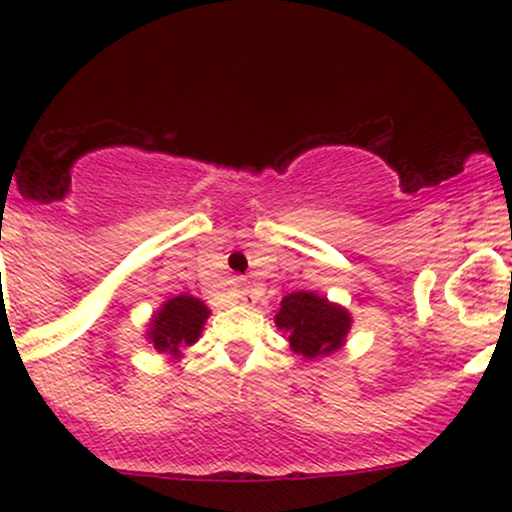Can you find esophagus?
Wrapping results in <instances>:
<instances>
[{
  "mask_svg": "<svg viewBox=\"0 0 512 512\" xmlns=\"http://www.w3.org/2000/svg\"><path fill=\"white\" fill-rule=\"evenodd\" d=\"M236 298H238V301H240V303H243V305H252V303H255V301H257L255 291H252V289H248V286H245V289H240V291L236 293Z\"/></svg>",
  "mask_w": 512,
  "mask_h": 512,
  "instance_id": "1",
  "label": "esophagus"
}]
</instances>
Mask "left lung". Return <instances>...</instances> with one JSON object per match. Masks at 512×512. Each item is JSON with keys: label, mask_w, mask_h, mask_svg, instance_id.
<instances>
[{"label": "left lung", "mask_w": 512, "mask_h": 512, "mask_svg": "<svg viewBox=\"0 0 512 512\" xmlns=\"http://www.w3.org/2000/svg\"><path fill=\"white\" fill-rule=\"evenodd\" d=\"M276 327L289 334L291 349L305 358H317L337 351L351 327V317L339 305L310 291H296L281 301L274 317Z\"/></svg>", "instance_id": "left-lung-1"}]
</instances>
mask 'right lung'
Wrapping results in <instances>:
<instances>
[{
	"mask_svg": "<svg viewBox=\"0 0 512 512\" xmlns=\"http://www.w3.org/2000/svg\"><path fill=\"white\" fill-rule=\"evenodd\" d=\"M207 317V305L195 296H175L158 310L149 337L158 351L180 354V349L197 342Z\"/></svg>",
	"mask_w": 512,
	"mask_h": 512,
	"instance_id": "right-lung-1",
	"label": "right lung"
}]
</instances>
